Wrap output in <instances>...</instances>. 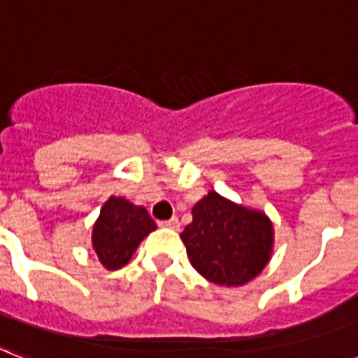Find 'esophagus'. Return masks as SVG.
<instances>
[{
    "label": "esophagus",
    "instance_id": "obj_1",
    "mask_svg": "<svg viewBox=\"0 0 358 358\" xmlns=\"http://www.w3.org/2000/svg\"><path fill=\"white\" fill-rule=\"evenodd\" d=\"M159 226H162V228L178 229L180 228V222H178V219H176V217H173V219H169V220H162V222H159Z\"/></svg>",
    "mask_w": 358,
    "mask_h": 358
}]
</instances>
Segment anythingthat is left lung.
<instances>
[{
  "instance_id": "obj_1",
  "label": "left lung",
  "mask_w": 358,
  "mask_h": 358,
  "mask_svg": "<svg viewBox=\"0 0 358 358\" xmlns=\"http://www.w3.org/2000/svg\"><path fill=\"white\" fill-rule=\"evenodd\" d=\"M180 235L193 268L215 285L241 287L263 272L274 252V224L261 209L209 191Z\"/></svg>"
}]
</instances>
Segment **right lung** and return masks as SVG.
<instances>
[{
	"label": "right lung",
	"instance_id": "1",
	"mask_svg": "<svg viewBox=\"0 0 358 358\" xmlns=\"http://www.w3.org/2000/svg\"><path fill=\"white\" fill-rule=\"evenodd\" d=\"M154 229L156 222L143 206L112 194L101 208L92 229V246L99 263L106 270L124 266L132 259L139 243Z\"/></svg>",
	"mask_w": 358,
	"mask_h": 358
}]
</instances>
